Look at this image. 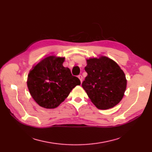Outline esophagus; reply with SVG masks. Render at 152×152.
<instances>
[{
	"mask_svg": "<svg viewBox=\"0 0 152 152\" xmlns=\"http://www.w3.org/2000/svg\"><path fill=\"white\" fill-rule=\"evenodd\" d=\"M78 77H79V79H80V82L82 83V79H83V77H82V76L81 75H79V76H78Z\"/></svg>",
	"mask_w": 152,
	"mask_h": 152,
	"instance_id": "1",
	"label": "esophagus"
}]
</instances>
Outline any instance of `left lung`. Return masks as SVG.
Wrapping results in <instances>:
<instances>
[{
	"label": "left lung",
	"instance_id": "left-lung-1",
	"mask_svg": "<svg viewBox=\"0 0 152 152\" xmlns=\"http://www.w3.org/2000/svg\"><path fill=\"white\" fill-rule=\"evenodd\" d=\"M87 76L82 86L91 102L101 110L114 107L122 100L127 86L124 72L107 56L87 59Z\"/></svg>",
	"mask_w": 152,
	"mask_h": 152
}]
</instances>
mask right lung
<instances>
[{
    "instance_id": "1",
    "label": "right lung",
    "mask_w": 152,
    "mask_h": 152,
    "mask_svg": "<svg viewBox=\"0 0 152 152\" xmlns=\"http://www.w3.org/2000/svg\"><path fill=\"white\" fill-rule=\"evenodd\" d=\"M65 58L45 57L30 71L27 86L32 98L40 107L54 108L60 104L73 88L80 85L68 68L63 66Z\"/></svg>"
}]
</instances>
